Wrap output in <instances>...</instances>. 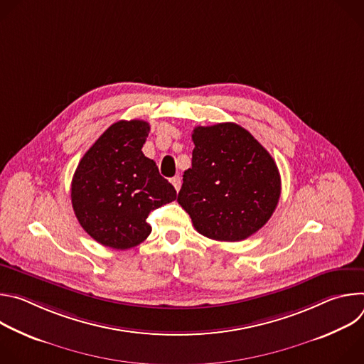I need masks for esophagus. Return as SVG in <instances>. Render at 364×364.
Returning <instances> with one entry per match:
<instances>
[{
    "mask_svg": "<svg viewBox=\"0 0 364 364\" xmlns=\"http://www.w3.org/2000/svg\"><path fill=\"white\" fill-rule=\"evenodd\" d=\"M170 181H171V184L174 186V188L178 191V190H180V187H181V178H180V176L173 177Z\"/></svg>",
    "mask_w": 364,
    "mask_h": 364,
    "instance_id": "esophagus-1",
    "label": "esophagus"
}]
</instances>
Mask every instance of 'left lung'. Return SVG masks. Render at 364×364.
<instances>
[{"mask_svg": "<svg viewBox=\"0 0 364 364\" xmlns=\"http://www.w3.org/2000/svg\"><path fill=\"white\" fill-rule=\"evenodd\" d=\"M191 167L177 201L194 229L220 242H239L272 216L281 176L271 154L233 122L196 127Z\"/></svg>", "mask_w": 364, "mask_h": 364, "instance_id": "8db88e82", "label": "left lung"}]
</instances>
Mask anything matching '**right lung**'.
Wrapping results in <instances>:
<instances>
[{"label": "right lung", "mask_w": 364, "mask_h": 364, "mask_svg": "<svg viewBox=\"0 0 364 364\" xmlns=\"http://www.w3.org/2000/svg\"><path fill=\"white\" fill-rule=\"evenodd\" d=\"M145 121H118L82 157L72 180L75 215L97 243L125 250L151 233L148 215L174 201L176 188L142 149Z\"/></svg>", "instance_id": "1"}]
</instances>
